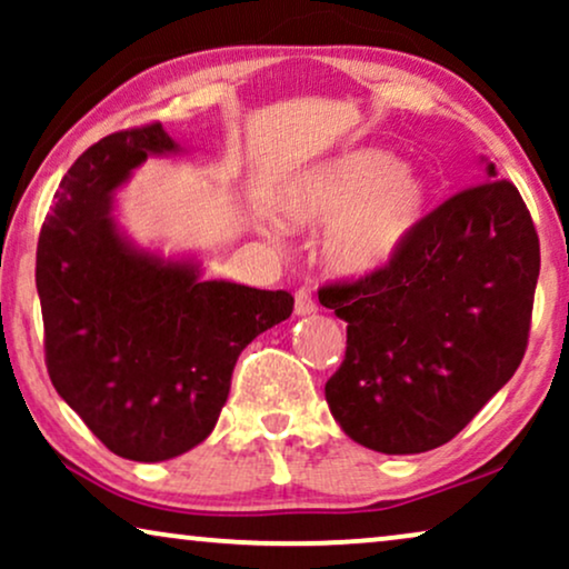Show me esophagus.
I'll return each mask as SVG.
<instances>
[{
    "label": "esophagus",
    "instance_id": "34e87169",
    "mask_svg": "<svg viewBox=\"0 0 569 569\" xmlns=\"http://www.w3.org/2000/svg\"><path fill=\"white\" fill-rule=\"evenodd\" d=\"M310 313H316V300L313 295H310V290L302 287V290L295 292V316H310Z\"/></svg>",
    "mask_w": 569,
    "mask_h": 569
}]
</instances>
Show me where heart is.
<instances>
[{
	"mask_svg": "<svg viewBox=\"0 0 569 569\" xmlns=\"http://www.w3.org/2000/svg\"><path fill=\"white\" fill-rule=\"evenodd\" d=\"M279 222L292 230L337 219L326 261L347 277L386 269L422 220L425 186L391 154L362 150L295 178L277 197Z\"/></svg>",
	"mask_w": 569,
	"mask_h": 569,
	"instance_id": "obj_1",
	"label": "heart"
}]
</instances>
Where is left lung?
Here are the masks:
<instances>
[{
  "label": "left lung",
  "mask_w": 569,
  "mask_h": 569,
  "mask_svg": "<svg viewBox=\"0 0 569 569\" xmlns=\"http://www.w3.org/2000/svg\"><path fill=\"white\" fill-rule=\"evenodd\" d=\"M487 178L425 214L386 269L318 292L347 321L326 401L365 448L407 456L446 446L523 360L539 236L492 162Z\"/></svg>",
  "instance_id": "left-lung-1"
}]
</instances>
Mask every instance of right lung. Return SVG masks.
<instances>
[{
	"instance_id": "right-lung-1",
	"label": "right lung",
	"mask_w": 569,
	"mask_h": 569,
	"mask_svg": "<svg viewBox=\"0 0 569 569\" xmlns=\"http://www.w3.org/2000/svg\"><path fill=\"white\" fill-rule=\"evenodd\" d=\"M160 121L108 134L61 178L36 253L46 368L92 435L129 461H168L214 430L238 355L292 313L284 290L209 279L137 251L113 191L150 152H176Z\"/></svg>"
}]
</instances>
